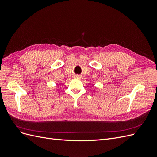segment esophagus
<instances>
[{
	"label": "esophagus",
	"mask_w": 157,
	"mask_h": 157,
	"mask_svg": "<svg viewBox=\"0 0 157 157\" xmlns=\"http://www.w3.org/2000/svg\"><path fill=\"white\" fill-rule=\"evenodd\" d=\"M80 77H80V75H75V78H80Z\"/></svg>",
	"instance_id": "obj_1"
}]
</instances>
